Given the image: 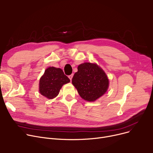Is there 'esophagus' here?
Here are the masks:
<instances>
[{
    "mask_svg": "<svg viewBox=\"0 0 153 153\" xmlns=\"http://www.w3.org/2000/svg\"><path fill=\"white\" fill-rule=\"evenodd\" d=\"M69 79L71 80H71H72V77H73V74H71V75H69Z\"/></svg>",
    "mask_w": 153,
    "mask_h": 153,
    "instance_id": "34e87169",
    "label": "esophagus"
}]
</instances>
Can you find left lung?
Wrapping results in <instances>:
<instances>
[{"instance_id":"left-lung-1","label":"left lung","mask_w":153,"mask_h":153,"mask_svg":"<svg viewBox=\"0 0 153 153\" xmlns=\"http://www.w3.org/2000/svg\"><path fill=\"white\" fill-rule=\"evenodd\" d=\"M72 83L81 98L94 102L107 92L109 81L105 72L97 64L84 62L78 66Z\"/></svg>"}]
</instances>
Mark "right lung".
<instances>
[{
	"label": "right lung",
	"mask_w": 153,
	"mask_h": 153,
	"mask_svg": "<svg viewBox=\"0 0 153 153\" xmlns=\"http://www.w3.org/2000/svg\"><path fill=\"white\" fill-rule=\"evenodd\" d=\"M69 82L70 79L61 69L49 67L39 79V93L48 99H53L58 95L62 86Z\"/></svg>",
	"instance_id": "right-lung-1"
}]
</instances>
